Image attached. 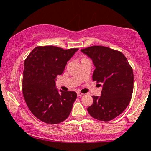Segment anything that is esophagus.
Instances as JSON below:
<instances>
[{
	"mask_svg": "<svg viewBox=\"0 0 151 151\" xmlns=\"http://www.w3.org/2000/svg\"><path fill=\"white\" fill-rule=\"evenodd\" d=\"M83 95H84V93H81L80 91H78V92H77V96H83Z\"/></svg>",
	"mask_w": 151,
	"mask_h": 151,
	"instance_id": "34e87169",
	"label": "esophagus"
}]
</instances>
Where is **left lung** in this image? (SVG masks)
I'll return each instance as SVG.
<instances>
[{
    "label": "left lung",
    "instance_id": "8db88e82",
    "mask_svg": "<svg viewBox=\"0 0 151 151\" xmlns=\"http://www.w3.org/2000/svg\"><path fill=\"white\" fill-rule=\"evenodd\" d=\"M81 51L92 60L96 67L93 81L102 84L101 96H92L93 101L88 107V112L97 120H112L125 110L131 99L132 67L124 54L118 50L104 46H91Z\"/></svg>",
    "mask_w": 151,
    "mask_h": 151
}]
</instances>
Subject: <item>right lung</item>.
Returning <instances> with one entry per match:
<instances>
[{
    "instance_id": "1",
    "label": "right lung",
    "mask_w": 151,
    "mask_h": 151,
    "mask_svg": "<svg viewBox=\"0 0 151 151\" xmlns=\"http://www.w3.org/2000/svg\"><path fill=\"white\" fill-rule=\"evenodd\" d=\"M77 50L38 46L24 62V99L32 114L46 124H60L70 116L77 93L61 90L59 93L55 80L57 76L63 73L67 61Z\"/></svg>"
}]
</instances>
